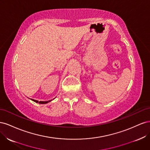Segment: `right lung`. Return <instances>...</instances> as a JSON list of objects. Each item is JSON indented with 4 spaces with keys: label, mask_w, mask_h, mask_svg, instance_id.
<instances>
[{
    "label": "right lung",
    "mask_w": 150,
    "mask_h": 150,
    "mask_svg": "<svg viewBox=\"0 0 150 150\" xmlns=\"http://www.w3.org/2000/svg\"><path fill=\"white\" fill-rule=\"evenodd\" d=\"M32 101H34V102H35V103H39V104H46V103H49V102H51L52 100H49V101H39H39H38V100H35V99H30Z\"/></svg>",
    "instance_id": "add662e5"
}]
</instances>
